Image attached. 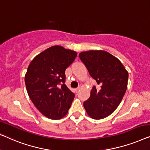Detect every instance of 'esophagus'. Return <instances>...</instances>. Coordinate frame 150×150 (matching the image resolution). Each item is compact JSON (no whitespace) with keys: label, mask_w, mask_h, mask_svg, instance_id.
I'll list each match as a JSON object with an SVG mask.
<instances>
[{"label":"esophagus","mask_w":150,"mask_h":150,"mask_svg":"<svg viewBox=\"0 0 150 150\" xmlns=\"http://www.w3.org/2000/svg\"><path fill=\"white\" fill-rule=\"evenodd\" d=\"M80 89V88L79 87H78V88H76V89H75V92H77L78 91H79V90Z\"/></svg>","instance_id":"34e87169"}]
</instances>
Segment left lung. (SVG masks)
I'll use <instances>...</instances> for the list:
<instances>
[{
	"label": "left lung",
	"mask_w": 150,
	"mask_h": 150,
	"mask_svg": "<svg viewBox=\"0 0 150 150\" xmlns=\"http://www.w3.org/2000/svg\"><path fill=\"white\" fill-rule=\"evenodd\" d=\"M79 57L100 88L93 86L83 107L90 117L100 120L111 115L127 89L128 73L117 58L103 50L83 52Z\"/></svg>",
	"instance_id": "left-lung-1"
}]
</instances>
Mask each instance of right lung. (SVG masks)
I'll return each mask as SVG.
<instances>
[{"instance_id":"obj_1","label":"right lung","mask_w":150,"mask_h":150,"mask_svg":"<svg viewBox=\"0 0 150 150\" xmlns=\"http://www.w3.org/2000/svg\"><path fill=\"white\" fill-rule=\"evenodd\" d=\"M73 50L55 45L37 55L25 75L28 96L45 117L59 120L68 113L75 94L65 85V70L77 57Z\"/></svg>"}]
</instances>
